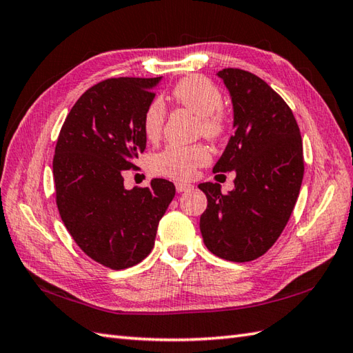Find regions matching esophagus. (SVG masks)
<instances>
[{
	"mask_svg": "<svg viewBox=\"0 0 353 353\" xmlns=\"http://www.w3.org/2000/svg\"><path fill=\"white\" fill-rule=\"evenodd\" d=\"M174 185H176L177 192H183V191L191 188V185H190V183H185V182H176Z\"/></svg>",
	"mask_w": 353,
	"mask_h": 353,
	"instance_id": "esophagus-1",
	"label": "esophagus"
}]
</instances>
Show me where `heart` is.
<instances>
[{"label": "heart", "mask_w": 353, "mask_h": 353, "mask_svg": "<svg viewBox=\"0 0 353 353\" xmlns=\"http://www.w3.org/2000/svg\"><path fill=\"white\" fill-rule=\"evenodd\" d=\"M171 99L181 108L191 110L200 119L199 130L209 139H220L228 129V115L223 109L220 88L209 79L191 74L179 80L171 89ZM165 123V106L162 100L154 99L145 108L142 129L150 141L159 139ZM211 161V152L205 144L181 145L170 144L156 153L150 167L157 176L188 181L200 167Z\"/></svg>", "instance_id": "heart-1"}]
</instances>
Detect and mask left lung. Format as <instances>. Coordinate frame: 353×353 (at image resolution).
Returning <instances> with one entry per match:
<instances>
[{
  "mask_svg": "<svg viewBox=\"0 0 353 353\" xmlns=\"http://www.w3.org/2000/svg\"><path fill=\"white\" fill-rule=\"evenodd\" d=\"M234 104V134L214 172H236L235 190L200 183L208 208L200 216L206 247L219 258L249 262L262 256L287 226L302 186L301 130L282 97L254 74L219 72Z\"/></svg>",
  "mask_w": 353,
  "mask_h": 353,
  "instance_id": "obj_1",
  "label": "left lung"
}]
</instances>
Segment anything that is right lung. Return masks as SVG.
<instances>
[{
    "mask_svg": "<svg viewBox=\"0 0 353 353\" xmlns=\"http://www.w3.org/2000/svg\"><path fill=\"white\" fill-rule=\"evenodd\" d=\"M161 77L106 79L70 110L52 159L56 205L72 239L92 261L123 270L152 252L176 188L165 179L124 188V171L145 150V108Z\"/></svg>",
    "mask_w": 353,
    "mask_h": 353,
    "instance_id": "1",
    "label": "right lung"
}]
</instances>
